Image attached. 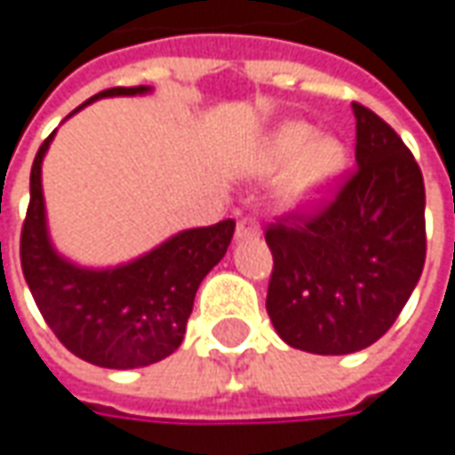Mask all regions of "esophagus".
Here are the masks:
<instances>
[{
  "label": "esophagus",
  "instance_id": "esophagus-1",
  "mask_svg": "<svg viewBox=\"0 0 455 455\" xmlns=\"http://www.w3.org/2000/svg\"><path fill=\"white\" fill-rule=\"evenodd\" d=\"M260 235V222L255 218H240L237 220L235 228V237L237 240H248V237H258Z\"/></svg>",
  "mask_w": 455,
  "mask_h": 455
}]
</instances>
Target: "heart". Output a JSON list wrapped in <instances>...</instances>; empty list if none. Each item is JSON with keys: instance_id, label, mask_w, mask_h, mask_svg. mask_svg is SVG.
<instances>
[{"instance_id": "obj_1", "label": "heart", "mask_w": 455, "mask_h": 455, "mask_svg": "<svg viewBox=\"0 0 455 455\" xmlns=\"http://www.w3.org/2000/svg\"><path fill=\"white\" fill-rule=\"evenodd\" d=\"M314 129L304 124H289L275 132L268 147L271 164H291L281 182V197L293 207L319 200L344 166V151L339 144L331 139L314 141Z\"/></svg>"}]
</instances>
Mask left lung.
I'll return each mask as SVG.
<instances>
[{"mask_svg": "<svg viewBox=\"0 0 455 455\" xmlns=\"http://www.w3.org/2000/svg\"><path fill=\"white\" fill-rule=\"evenodd\" d=\"M357 166L334 197L266 230V308L278 337L314 355H352L400 316L426 263V187L403 139L352 103Z\"/></svg>", "mask_w": 455, "mask_h": 455, "instance_id": "1", "label": "left lung"}]
</instances>
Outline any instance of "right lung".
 <instances>
[{"label": "right lung", "mask_w": 455, "mask_h": 455, "mask_svg": "<svg viewBox=\"0 0 455 455\" xmlns=\"http://www.w3.org/2000/svg\"><path fill=\"white\" fill-rule=\"evenodd\" d=\"M147 91L149 85L108 88L83 106ZM52 136L55 132L32 162L29 207L20 237L22 273L35 304L55 337L96 367L133 370L169 357L182 344L202 278L228 253L235 220L177 233L151 253L116 268H80L58 255L47 235L43 159Z\"/></svg>", "instance_id": "1"}]
</instances>
